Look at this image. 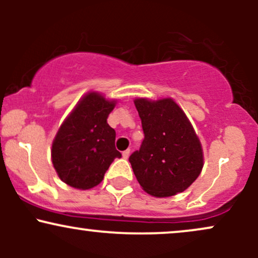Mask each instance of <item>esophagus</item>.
I'll use <instances>...</instances> for the list:
<instances>
[{
    "instance_id": "1",
    "label": "esophagus",
    "mask_w": 258,
    "mask_h": 258,
    "mask_svg": "<svg viewBox=\"0 0 258 258\" xmlns=\"http://www.w3.org/2000/svg\"><path fill=\"white\" fill-rule=\"evenodd\" d=\"M130 156V149L125 150V152H122V158L123 159H127Z\"/></svg>"
}]
</instances>
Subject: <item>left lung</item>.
I'll return each instance as SVG.
<instances>
[{
  "label": "left lung",
  "instance_id": "obj_1",
  "mask_svg": "<svg viewBox=\"0 0 258 258\" xmlns=\"http://www.w3.org/2000/svg\"><path fill=\"white\" fill-rule=\"evenodd\" d=\"M144 139L130 162L148 194L172 197L184 191L204 166L203 149L193 126L172 99L135 100Z\"/></svg>",
  "mask_w": 258,
  "mask_h": 258
}]
</instances>
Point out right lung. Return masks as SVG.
<instances>
[{
  "instance_id": "obj_1",
  "label": "right lung",
  "mask_w": 258,
  "mask_h": 258,
  "mask_svg": "<svg viewBox=\"0 0 258 258\" xmlns=\"http://www.w3.org/2000/svg\"><path fill=\"white\" fill-rule=\"evenodd\" d=\"M115 106L96 92L86 94L65 119L52 144V162L59 178L76 189L98 185L114 159L116 133L106 122Z\"/></svg>"
}]
</instances>
